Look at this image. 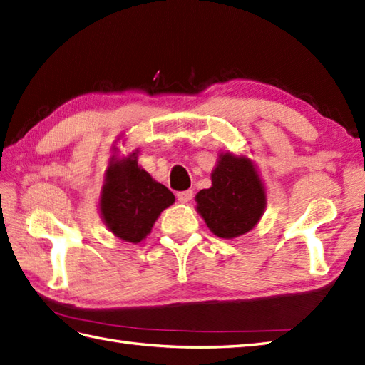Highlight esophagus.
Instances as JSON below:
<instances>
[{
    "instance_id": "1",
    "label": "esophagus",
    "mask_w": 365,
    "mask_h": 365,
    "mask_svg": "<svg viewBox=\"0 0 365 365\" xmlns=\"http://www.w3.org/2000/svg\"><path fill=\"white\" fill-rule=\"evenodd\" d=\"M191 199H192V191L191 190H185V191L177 192V201L178 202H190Z\"/></svg>"
}]
</instances>
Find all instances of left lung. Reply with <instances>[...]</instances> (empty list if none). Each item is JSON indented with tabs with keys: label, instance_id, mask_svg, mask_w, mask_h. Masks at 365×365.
I'll use <instances>...</instances> for the list:
<instances>
[{
	"label": "left lung",
	"instance_id": "1",
	"mask_svg": "<svg viewBox=\"0 0 365 365\" xmlns=\"http://www.w3.org/2000/svg\"><path fill=\"white\" fill-rule=\"evenodd\" d=\"M196 201L210 231L232 239L258 223L266 207V192L252 161L226 153L213 170L212 187L199 191Z\"/></svg>",
	"mask_w": 365,
	"mask_h": 365
}]
</instances>
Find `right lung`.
I'll list each match as a JSON object with an SVG mask.
<instances>
[{
    "mask_svg": "<svg viewBox=\"0 0 365 365\" xmlns=\"http://www.w3.org/2000/svg\"><path fill=\"white\" fill-rule=\"evenodd\" d=\"M134 155L113 163L107 170L101 213L109 230L121 240L138 244L153 227L160 213L175 197L138 166Z\"/></svg>",
    "mask_w": 365,
    "mask_h": 365,
    "instance_id": "right-lung-1",
    "label": "right lung"
}]
</instances>
